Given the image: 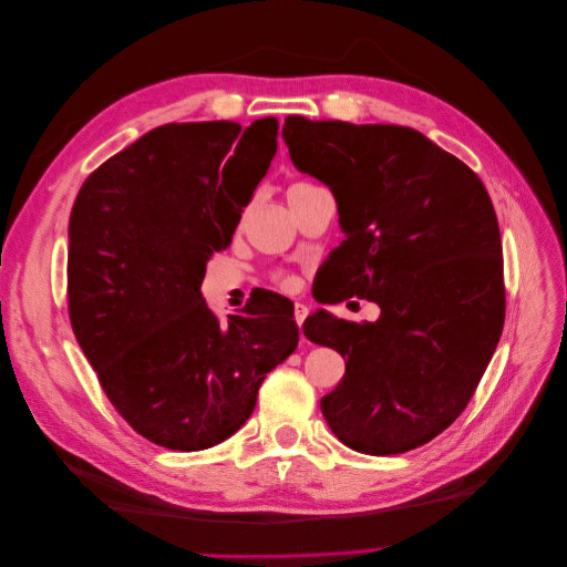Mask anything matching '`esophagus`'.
<instances>
[{
	"label": "esophagus",
	"instance_id": "1",
	"mask_svg": "<svg viewBox=\"0 0 567 567\" xmlns=\"http://www.w3.org/2000/svg\"><path fill=\"white\" fill-rule=\"evenodd\" d=\"M307 316H309V309H307V305H302V302H295V322H298L300 328L305 326Z\"/></svg>",
	"mask_w": 567,
	"mask_h": 567
}]
</instances>
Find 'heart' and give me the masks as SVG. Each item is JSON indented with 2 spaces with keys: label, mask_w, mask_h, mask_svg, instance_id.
Returning a JSON list of instances; mask_svg holds the SVG:
<instances>
[{
  "label": "heart",
  "mask_w": 567,
  "mask_h": 567,
  "mask_svg": "<svg viewBox=\"0 0 567 567\" xmlns=\"http://www.w3.org/2000/svg\"><path fill=\"white\" fill-rule=\"evenodd\" d=\"M311 184H307V182H292L290 186H288V192H286V196H288V200L290 198H295V196H298V194H302V192H307V188H309ZM279 284L284 286V288H295V279L292 277H279Z\"/></svg>",
  "instance_id": "obj_1"
}]
</instances>
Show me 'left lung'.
<instances>
[{
  "mask_svg": "<svg viewBox=\"0 0 567 567\" xmlns=\"http://www.w3.org/2000/svg\"><path fill=\"white\" fill-rule=\"evenodd\" d=\"M281 136L292 166L330 186L346 235L320 302L355 295L381 307L375 322L326 309L305 320L307 339L346 360L322 417L358 452L415 450L466 409L503 332L492 198L464 161L409 126L290 115Z\"/></svg>",
  "mask_w": 567,
  "mask_h": 567,
  "instance_id": "left-lung-1",
  "label": "left lung"
}]
</instances>
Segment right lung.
Masks as SVG:
<instances>
[{
  "mask_svg": "<svg viewBox=\"0 0 567 567\" xmlns=\"http://www.w3.org/2000/svg\"><path fill=\"white\" fill-rule=\"evenodd\" d=\"M279 122L156 126L80 186L69 219L73 334L120 415L147 441L198 452L233 436L265 375L300 341L292 307L251 295L217 318L205 265L277 154Z\"/></svg>",
  "mask_w": 567,
  "mask_h": 567,
  "instance_id": "add662e5",
  "label": "right lung"
}]
</instances>
